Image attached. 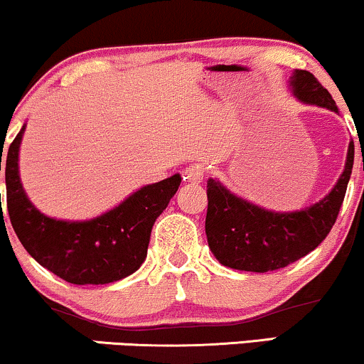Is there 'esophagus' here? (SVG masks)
Instances as JSON below:
<instances>
[{"instance_id":"1","label":"esophagus","mask_w":364,"mask_h":364,"mask_svg":"<svg viewBox=\"0 0 364 364\" xmlns=\"http://www.w3.org/2000/svg\"><path fill=\"white\" fill-rule=\"evenodd\" d=\"M205 176V171H203V166L200 164H191L183 171V179L188 183H200Z\"/></svg>"}]
</instances>
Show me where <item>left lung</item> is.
I'll list each match as a JSON object with an SVG mask.
<instances>
[{"instance_id": "1", "label": "left lung", "mask_w": 364, "mask_h": 364, "mask_svg": "<svg viewBox=\"0 0 364 364\" xmlns=\"http://www.w3.org/2000/svg\"><path fill=\"white\" fill-rule=\"evenodd\" d=\"M289 87L298 101L337 112L328 90L306 70L292 73ZM354 141L339 181L315 205L294 212H272L246 202L217 179L207 181L205 232L208 248L223 265L245 272L284 269L318 246L336 224L353 173Z\"/></svg>"}]
</instances>
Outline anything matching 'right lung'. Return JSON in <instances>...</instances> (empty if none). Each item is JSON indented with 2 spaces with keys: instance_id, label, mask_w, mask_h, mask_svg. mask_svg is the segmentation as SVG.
Wrapping results in <instances>:
<instances>
[{
  "instance_id": "add662e5",
  "label": "right lung",
  "mask_w": 364,
  "mask_h": 364,
  "mask_svg": "<svg viewBox=\"0 0 364 364\" xmlns=\"http://www.w3.org/2000/svg\"><path fill=\"white\" fill-rule=\"evenodd\" d=\"M23 132L25 127L8 149L5 179L8 215L28 255L63 281L78 286L116 282L139 270L147 257L152 225L178 191L181 176L173 174L140 188L95 219L58 220L41 214L20 183Z\"/></svg>"
}]
</instances>
